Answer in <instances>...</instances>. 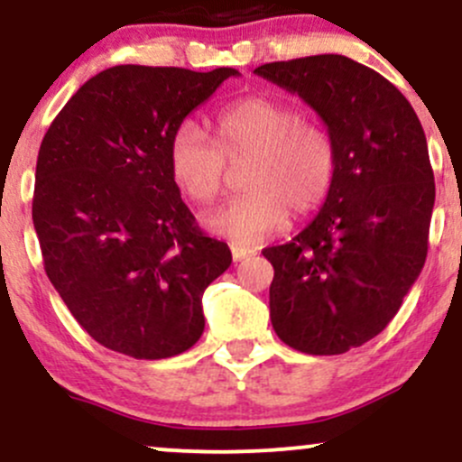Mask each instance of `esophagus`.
Returning a JSON list of instances; mask_svg holds the SVG:
<instances>
[{"mask_svg":"<svg viewBox=\"0 0 462 462\" xmlns=\"http://www.w3.org/2000/svg\"><path fill=\"white\" fill-rule=\"evenodd\" d=\"M252 254H254V249H249V247H238V245L232 247V258H235L236 263L245 261V258L252 256Z\"/></svg>","mask_w":462,"mask_h":462,"instance_id":"1","label":"esophagus"}]
</instances>
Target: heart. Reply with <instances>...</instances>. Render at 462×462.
<instances>
[{
  "mask_svg": "<svg viewBox=\"0 0 462 462\" xmlns=\"http://www.w3.org/2000/svg\"><path fill=\"white\" fill-rule=\"evenodd\" d=\"M217 145L195 121H182L169 139V173L189 201L208 206L224 190L227 164L245 162L241 187L204 219L208 230L235 243L263 241L286 215H309L330 193L337 158L330 136L289 104L249 97L215 119Z\"/></svg>",
  "mask_w": 462,
  "mask_h": 462,
  "instance_id": "1",
  "label": "heart"
}]
</instances>
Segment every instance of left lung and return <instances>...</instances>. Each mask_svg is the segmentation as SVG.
Here are the masks:
<instances>
[{"mask_svg": "<svg viewBox=\"0 0 462 462\" xmlns=\"http://www.w3.org/2000/svg\"><path fill=\"white\" fill-rule=\"evenodd\" d=\"M256 76L321 116L337 169L319 215L273 264L269 315L289 347L346 354L380 334L421 273L434 173L415 110L389 79L347 56L269 62Z\"/></svg>", "mask_w": 462, "mask_h": 462, "instance_id": "obj_1", "label": "left lung"}]
</instances>
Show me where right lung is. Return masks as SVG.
<instances>
[{
  "instance_id": "right-lung-1",
  "label": "right lung",
  "mask_w": 462,
  "mask_h": 462,
  "mask_svg": "<svg viewBox=\"0 0 462 462\" xmlns=\"http://www.w3.org/2000/svg\"><path fill=\"white\" fill-rule=\"evenodd\" d=\"M232 76L110 67L78 88L41 143L32 221L47 278L113 352L169 358L204 332L201 295L232 254L195 224L167 152L173 130Z\"/></svg>"
}]
</instances>
